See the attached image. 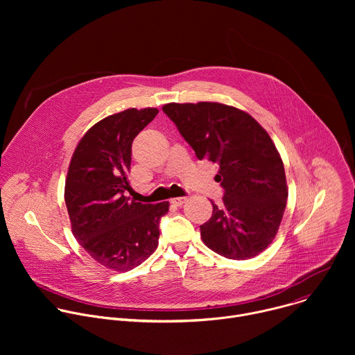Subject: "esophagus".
Listing matches in <instances>:
<instances>
[{"instance_id":"1","label":"esophagus","mask_w":355,"mask_h":355,"mask_svg":"<svg viewBox=\"0 0 355 355\" xmlns=\"http://www.w3.org/2000/svg\"><path fill=\"white\" fill-rule=\"evenodd\" d=\"M185 200H187V198H185V196H178V198H173V199H170L171 204H173V205H175V207H181Z\"/></svg>"}]
</instances>
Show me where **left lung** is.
Here are the masks:
<instances>
[{"mask_svg": "<svg viewBox=\"0 0 355 355\" xmlns=\"http://www.w3.org/2000/svg\"><path fill=\"white\" fill-rule=\"evenodd\" d=\"M163 111L199 160L219 166L215 180L225 193L200 225L202 240L230 260L256 257L274 240L288 198L284 163L270 135L247 112L219 103H173Z\"/></svg>", "mask_w": 355, "mask_h": 355, "instance_id": "8db88e82", "label": "left lung"}]
</instances>
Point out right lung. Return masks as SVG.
<instances>
[{"mask_svg": "<svg viewBox=\"0 0 355 355\" xmlns=\"http://www.w3.org/2000/svg\"><path fill=\"white\" fill-rule=\"evenodd\" d=\"M157 114L130 108L99 121L69 166L64 200L73 234L96 263L114 271L133 270L153 254L160 219L168 212V202L141 204L126 196L133 139Z\"/></svg>", "mask_w": 355, "mask_h": 355, "instance_id": "right-lung-1", "label": "right lung"}]
</instances>
